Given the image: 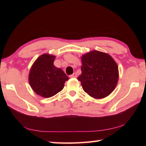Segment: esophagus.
<instances>
[{"label":"esophagus","mask_w":146,"mask_h":146,"mask_svg":"<svg viewBox=\"0 0 146 146\" xmlns=\"http://www.w3.org/2000/svg\"><path fill=\"white\" fill-rule=\"evenodd\" d=\"M76 76H77V75H76V74L75 73H74L72 74V75H71L70 76V78H76Z\"/></svg>","instance_id":"1"}]
</instances>
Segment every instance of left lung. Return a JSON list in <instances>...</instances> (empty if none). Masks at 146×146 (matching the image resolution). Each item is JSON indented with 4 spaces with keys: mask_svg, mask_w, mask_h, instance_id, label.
Returning <instances> with one entry per match:
<instances>
[{
    "mask_svg": "<svg viewBox=\"0 0 146 146\" xmlns=\"http://www.w3.org/2000/svg\"><path fill=\"white\" fill-rule=\"evenodd\" d=\"M82 74L78 77L83 90L95 98H103L114 90L118 80L117 63L108 54L92 51L82 56Z\"/></svg>",
    "mask_w": 146,
    "mask_h": 146,
    "instance_id": "left-lung-1",
    "label": "left lung"
}]
</instances>
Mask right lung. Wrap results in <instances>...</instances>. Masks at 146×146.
Here are the masks:
<instances>
[{
  "label": "right lung",
  "mask_w": 146,
  "mask_h": 146,
  "mask_svg": "<svg viewBox=\"0 0 146 146\" xmlns=\"http://www.w3.org/2000/svg\"><path fill=\"white\" fill-rule=\"evenodd\" d=\"M55 56L43 54L36 59L31 68L29 82L37 95L49 98L62 90L68 77L60 68L53 64Z\"/></svg>",
  "instance_id": "right-lung-1"
}]
</instances>
